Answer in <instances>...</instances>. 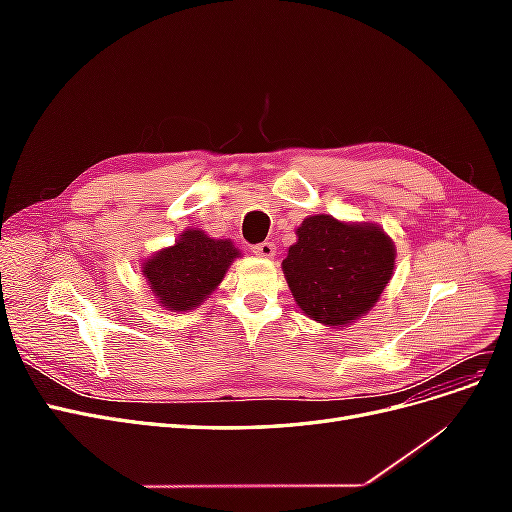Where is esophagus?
<instances>
[{
  "mask_svg": "<svg viewBox=\"0 0 512 512\" xmlns=\"http://www.w3.org/2000/svg\"><path fill=\"white\" fill-rule=\"evenodd\" d=\"M254 254L260 256V258H273L275 256V243L271 241H265V243H258L252 247Z\"/></svg>",
  "mask_w": 512,
  "mask_h": 512,
  "instance_id": "34e87169",
  "label": "esophagus"
}]
</instances>
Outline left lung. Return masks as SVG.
<instances>
[{
    "label": "left lung",
    "instance_id": "obj_1",
    "mask_svg": "<svg viewBox=\"0 0 512 512\" xmlns=\"http://www.w3.org/2000/svg\"><path fill=\"white\" fill-rule=\"evenodd\" d=\"M395 243L376 222H344L307 215L297 243L282 262L286 284L301 312L339 329L363 318L380 301L395 271Z\"/></svg>",
    "mask_w": 512,
    "mask_h": 512
}]
</instances>
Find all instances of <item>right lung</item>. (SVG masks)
I'll use <instances>...</instances> for the list:
<instances>
[{
    "instance_id": "obj_1",
    "label": "right lung",
    "mask_w": 512,
    "mask_h": 512,
    "mask_svg": "<svg viewBox=\"0 0 512 512\" xmlns=\"http://www.w3.org/2000/svg\"><path fill=\"white\" fill-rule=\"evenodd\" d=\"M241 256L230 239H213L200 228H185L173 245L141 262V275L153 301L170 312H188L203 305Z\"/></svg>"
}]
</instances>
